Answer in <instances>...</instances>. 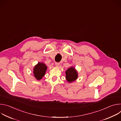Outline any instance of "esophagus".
Masks as SVG:
<instances>
[{"mask_svg":"<svg viewBox=\"0 0 121 121\" xmlns=\"http://www.w3.org/2000/svg\"><path fill=\"white\" fill-rule=\"evenodd\" d=\"M55 65H56V66L58 67V66L59 65H60V63H57V62H56V63H55Z\"/></svg>","mask_w":121,"mask_h":121,"instance_id":"esophagus-1","label":"esophagus"}]
</instances>
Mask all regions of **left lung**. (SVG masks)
<instances>
[{"mask_svg":"<svg viewBox=\"0 0 121 121\" xmlns=\"http://www.w3.org/2000/svg\"><path fill=\"white\" fill-rule=\"evenodd\" d=\"M78 78V73L75 68L71 66L65 71V78L69 83H71L76 80Z\"/></svg>","mask_w":121,"mask_h":121,"instance_id":"obj_1","label":"left lung"}]
</instances>
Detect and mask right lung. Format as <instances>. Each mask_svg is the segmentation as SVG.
I'll return each mask as SVG.
<instances>
[{
	"label": "right lung",
	"instance_id": "obj_1",
	"mask_svg": "<svg viewBox=\"0 0 121 121\" xmlns=\"http://www.w3.org/2000/svg\"><path fill=\"white\" fill-rule=\"evenodd\" d=\"M47 69V67L44 63L38 62L33 68V73L34 77L38 80H41L45 75Z\"/></svg>",
	"mask_w": 121,
	"mask_h": 121
}]
</instances>
